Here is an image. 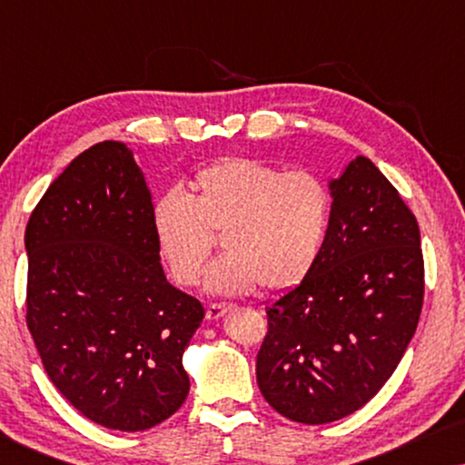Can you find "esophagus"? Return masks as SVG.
Wrapping results in <instances>:
<instances>
[{"label": "esophagus", "mask_w": 465, "mask_h": 465, "mask_svg": "<svg viewBox=\"0 0 465 465\" xmlns=\"http://www.w3.org/2000/svg\"><path fill=\"white\" fill-rule=\"evenodd\" d=\"M231 307H232V304H228V302H213V304H209L207 311H205L207 320H209V322H215V320H220V317L224 315L226 311L231 309Z\"/></svg>", "instance_id": "34e87169"}]
</instances>
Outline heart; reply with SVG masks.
<instances>
[{
	"label": "heart",
	"instance_id": "b5f03b06",
	"mask_svg": "<svg viewBox=\"0 0 465 465\" xmlns=\"http://www.w3.org/2000/svg\"><path fill=\"white\" fill-rule=\"evenodd\" d=\"M190 190H171L152 209L158 253L177 283L201 282L213 234H222L226 256L207 271L212 294H250L260 285L282 292L315 266L332 212L322 177L232 156L199 171Z\"/></svg>",
	"mask_w": 465,
	"mask_h": 465
}]
</instances>
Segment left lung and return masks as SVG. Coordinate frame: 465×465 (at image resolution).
<instances>
[{"instance_id":"8db88e82","label":"left lung","mask_w":465,"mask_h":465,"mask_svg":"<svg viewBox=\"0 0 465 465\" xmlns=\"http://www.w3.org/2000/svg\"><path fill=\"white\" fill-rule=\"evenodd\" d=\"M332 212L307 277L266 307L256 360L266 402L292 421L351 415L391 377L423 307L415 215L366 156L330 182Z\"/></svg>"}]
</instances>
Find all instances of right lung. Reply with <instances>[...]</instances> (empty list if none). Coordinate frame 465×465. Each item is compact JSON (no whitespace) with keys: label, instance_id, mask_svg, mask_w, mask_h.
Masks as SVG:
<instances>
[{"label":"right lung","instance_id":"add662e5","mask_svg":"<svg viewBox=\"0 0 465 465\" xmlns=\"http://www.w3.org/2000/svg\"><path fill=\"white\" fill-rule=\"evenodd\" d=\"M133 152L101 142L50 183L25 231L27 328L50 381L91 421L120 431L183 404V349L205 309L173 288Z\"/></svg>","mask_w":465,"mask_h":465}]
</instances>
